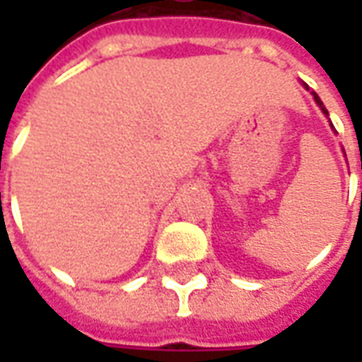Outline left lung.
<instances>
[{"mask_svg":"<svg viewBox=\"0 0 362 362\" xmlns=\"http://www.w3.org/2000/svg\"><path fill=\"white\" fill-rule=\"evenodd\" d=\"M303 85H304V87H308V85H306V83H303ZM312 96H314V100H316V103L320 104V108H322V110H324V114H327V110H326V108H324V104H322V100H320V96L316 95V93H312Z\"/></svg>","mask_w":362,"mask_h":362,"instance_id":"obj_1","label":"left lung"}]
</instances>
